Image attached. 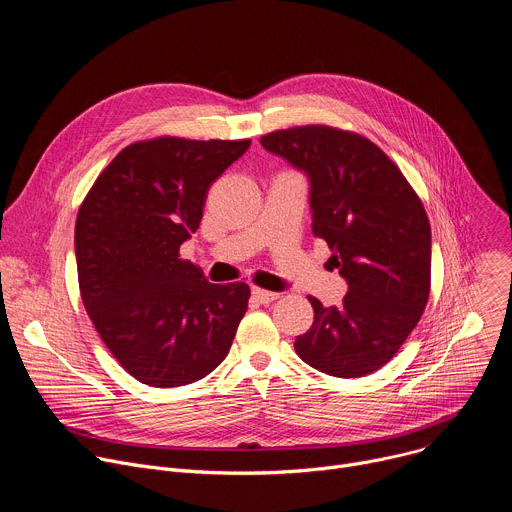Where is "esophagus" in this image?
Returning <instances> with one entry per match:
<instances>
[{"instance_id": "1", "label": "esophagus", "mask_w": 512, "mask_h": 512, "mask_svg": "<svg viewBox=\"0 0 512 512\" xmlns=\"http://www.w3.org/2000/svg\"><path fill=\"white\" fill-rule=\"evenodd\" d=\"M251 296L259 304H271L273 300L279 298V294H275V291H267V289H261V287H253L251 289Z\"/></svg>"}]
</instances>
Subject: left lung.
<instances>
[{
  "mask_svg": "<svg viewBox=\"0 0 512 512\" xmlns=\"http://www.w3.org/2000/svg\"><path fill=\"white\" fill-rule=\"evenodd\" d=\"M261 145L310 180L312 233L348 283L342 306L314 308L296 338L310 367L342 379L379 371L417 326L431 283V229L401 170L371 139L328 125L267 133Z\"/></svg>",
  "mask_w": 512,
  "mask_h": 512,
  "instance_id": "obj_1",
  "label": "left lung"
}]
</instances>
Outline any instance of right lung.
Masks as SVG:
<instances>
[{
	"instance_id": "right-lung-1",
	"label": "right lung",
	"mask_w": 512,
	"mask_h": 512,
	"mask_svg": "<svg viewBox=\"0 0 512 512\" xmlns=\"http://www.w3.org/2000/svg\"><path fill=\"white\" fill-rule=\"evenodd\" d=\"M251 139L156 137L121 150L75 225L81 298L121 367L150 387L194 383L225 360L247 312L243 281L208 283L180 257L210 184Z\"/></svg>"
}]
</instances>
